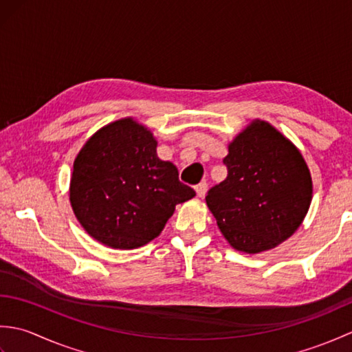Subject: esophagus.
Returning a JSON list of instances; mask_svg holds the SVG:
<instances>
[{
  "label": "esophagus",
  "mask_w": 352,
  "mask_h": 352,
  "mask_svg": "<svg viewBox=\"0 0 352 352\" xmlns=\"http://www.w3.org/2000/svg\"><path fill=\"white\" fill-rule=\"evenodd\" d=\"M207 188H208V184H207L206 182H201L199 184H197V186H195L197 195H198L199 198H204L206 193H207Z\"/></svg>",
  "instance_id": "34e87169"
}]
</instances>
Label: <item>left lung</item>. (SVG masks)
I'll return each instance as SVG.
<instances>
[{
    "label": "left lung",
    "mask_w": 352,
    "mask_h": 352,
    "mask_svg": "<svg viewBox=\"0 0 352 352\" xmlns=\"http://www.w3.org/2000/svg\"><path fill=\"white\" fill-rule=\"evenodd\" d=\"M228 175L206 201L234 250L275 248L301 226L311 203V175L292 142L256 119L228 145Z\"/></svg>",
    "instance_id": "left-lung-1"
}]
</instances>
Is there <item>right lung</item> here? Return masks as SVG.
Listing matches in <instances>:
<instances>
[{
  "label": "right lung",
  "instance_id": "1",
  "mask_svg": "<svg viewBox=\"0 0 352 352\" xmlns=\"http://www.w3.org/2000/svg\"><path fill=\"white\" fill-rule=\"evenodd\" d=\"M195 197L174 163L157 157L145 125L124 118L96 131L80 149L69 201L89 236L115 250H134L162 233L175 206Z\"/></svg>",
  "mask_w": 352,
  "mask_h": 352
}]
</instances>
